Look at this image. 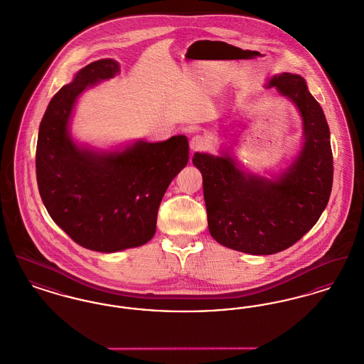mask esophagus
Returning <instances> with one entry per match:
<instances>
[{"instance_id":"34e87169","label":"esophagus","mask_w":364,"mask_h":364,"mask_svg":"<svg viewBox=\"0 0 364 364\" xmlns=\"http://www.w3.org/2000/svg\"><path fill=\"white\" fill-rule=\"evenodd\" d=\"M208 146V139L205 138V136L196 135V136H193V138L191 139L190 147L192 151H202V150H205Z\"/></svg>"}]
</instances>
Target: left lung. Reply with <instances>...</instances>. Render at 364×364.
I'll return each instance as SVG.
<instances>
[{
	"label": "left lung",
	"instance_id": "8db88e82",
	"mask_svg": "<svg viewBox=\"0 0 364 364\" xmlns=\"http://www.w3.org/2000/svg\"><path fill=\"white\" fill-rule=\"evenodd\" d=\"M266 88L289 98L303 120V147L287 171L269 180L244 172L226 151L192 158L203 177L210 235L251 255H272L299 242L328 206L333 184L329 125L306 80L285 72Z\"/></svg>",
	"mask_w": 364,
	"mask_h": 364
}]
</instances>
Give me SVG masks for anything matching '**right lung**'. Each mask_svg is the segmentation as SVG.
<instances>
[{"label": "right lung", "instance_id": "obj_1", "mask_svg": "<svg viewBox=\"0 0 364 364\" xmlns=\"http://www.w3.org/2000/svg\"><path fill=\"white\" fill-rule=\"evenodd\" d=\"M119 70L110 58L79 70L53 97L36 143V181L49 215L73 242L98 252L153 239L164 193L190 158L184 135L139 140L122 151H97L73 141L70 120L77 97Z\"/></svg>", "mask_w": 364, "mask_h": 364}]
</instances>
